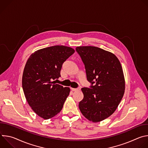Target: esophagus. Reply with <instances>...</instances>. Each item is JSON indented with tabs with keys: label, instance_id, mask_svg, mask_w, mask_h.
I'll list each match as a JSON object with an SVG mask.
<instances>
[{
	"label": "esophagus",
	"instance_id": "34e87169",
	"mask_svg": "<svg viewBox=\"0 0 148 148\" xmlns=\"http://www.w3.org/2000/svg\"><path fill=\"white\" fill-rule=\"evenodd\" d=\"M81 90V88H71V90L73 91H79Z\"/></svg>",
	"mask_w": 148,
	"mask_h": 148
}]
</instances>
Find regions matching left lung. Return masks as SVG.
I'll return each mask as SVG.
<instances>
[{
  "mask_svg": "<svg viewBox=\"0 0 148 148\" xmlns=\"http://www.w3.org/2000/svg\"><path fill=\"white\" fill-rule=\"evenodd\" d=\"M76 51L85 66L91 88H82L84 98L79 103L82 114L98 122L116 110L125 92V81L121 62L113 53L94 46H79Z\"/></svg>",
  "mask_w": 148,
  "mask_h": 148,
  "instance_id": "1",
  "label": "left lung"
}]
</instances>
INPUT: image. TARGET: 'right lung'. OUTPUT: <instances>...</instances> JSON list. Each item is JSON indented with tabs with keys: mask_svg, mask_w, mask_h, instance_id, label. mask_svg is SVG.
I'll list each match as a JSON object with an SVG mask.
<instances>
[{
	"mask_svg": "<svg viewBox=\"0 0 148 148\" xmlns=\"http://www.w3.org/2000/svg\"><path fill=\"white\" fill-rule=\"evenodd\" d=\"M75 52L65 46H54L32 53L25 65L22 87L29 105L44 119H49L62 110L69 87H63L53 80L60 77L62 65Z\"/></svg>",
	"mask_w": 148,
	"mask_h": 148,
	"instance_id": "right-lung-1",
	"label": "right lung"
}]
</instances>
